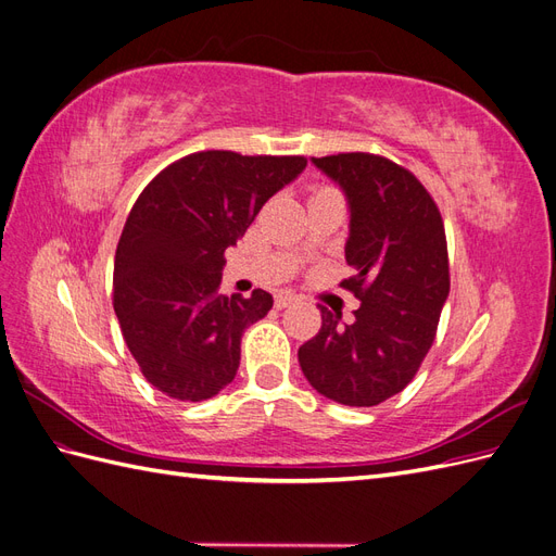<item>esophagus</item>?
Returning a JSON list of instances; mask_svg holds the SVG:
<instances>
[{"instance_id": "34e87169", "label": "esophagus", "mask_w": 556, "mask_h": 556, "mask_svg": "<svg viewBox=\"0 0 556 556\" xmlns=\"http://www.w3.org/2000/svg\"><path fill=\"white\" fill-rule=\"evenodd\" d=\"M294 301H296V294H294V292H288V290L278 292V294H276V308H278V311L288 308V306L294 304Z\"/></svg>"}]
</instances>
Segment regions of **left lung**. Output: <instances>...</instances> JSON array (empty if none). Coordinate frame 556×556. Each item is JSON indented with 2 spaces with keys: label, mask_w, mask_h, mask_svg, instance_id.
<instances>
[{
  "label": "left lung",
  "mask_w": 556,
  "mask_h": 556,
  "mask_svg": "<svg viewBox=\"0 0 556 556\" xmlns=\"http://www.w3.org/2000/svg\"><path fill=\"white\" fill-rule=\"evenodd\" d=\"M350 208L343 280L362 306L350 325L319 306L323 327L299 348L301 371L343 406H378L406 387L435 339L450 294L439 206L408 169L371 153L311 157Z\"/></svg>",
  "instance_id": "1"
}]
</instances>
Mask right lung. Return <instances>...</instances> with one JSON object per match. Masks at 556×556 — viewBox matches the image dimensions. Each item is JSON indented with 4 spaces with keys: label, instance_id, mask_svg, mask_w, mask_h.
I'll return each mask as SVG.
<instances>
[{
    "label": "right lung",
    "instance_id": "add662e5",
    "mask_svg": "<svg viewBox=\"0 0 556 556\" xmlns=\"http://www.w3.org/2000/svg\"><path fill=\"white\" fill-rule=\"evenodd\" d=\"M306 169L304 157L192 153L146 185L117 241L113 308L143 378L176 401L215 396L237 376L243 331L274 306L217 292L225 250Z\"/></svg>",
    "mask_w": 556,
    "mask_h": 556
}]
</instances>
